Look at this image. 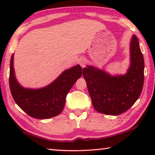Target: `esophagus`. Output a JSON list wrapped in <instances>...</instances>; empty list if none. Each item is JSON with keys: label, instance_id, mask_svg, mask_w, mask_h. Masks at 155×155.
Segmentation results:
<instances>
[{"label": "esophagus", "instance_id": "obj_1", "mask_svg": "<svg viewBox=\"0 0 155 155\" xmlns=\"http://www.w3.org/2000/svg\"><path fill=\"white\" fill-rule=\"evenodd\" d=\"M87 64V60L85 58H81L79 60V64L82 68L85 67V65Z\"/></svg>", "mask_w": 155, "mask_h": 155}]
</instances>
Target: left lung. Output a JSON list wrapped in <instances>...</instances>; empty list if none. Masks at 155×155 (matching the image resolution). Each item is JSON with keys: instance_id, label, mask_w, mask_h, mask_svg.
<instances>
[{"instance_id": "8db88e82", "label": "left lung", "mask_w": 155, "mask_h": 155, "mask_svg": "<svg viewBox=\"0 0 155 155\" xmlns=\"http://www.w3.org/2000/svg\"><path fill=\"white\" fill-rule=\"evenodd\" d=\"M130 67L124 75L111 76L91 65L83 68L91 103L98 112L120 115L129 109L140 97L143 85L144 61L135 35L130 40Z\"/></svg>"}]
</instances>
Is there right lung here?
<instances>
[{
  "label": "right lung",
  "instance_id": "1",
  "mask_svg": "<svg viewBox=\"0 0 155 155\" xmlns=\"http://www.w3.org/2000/svg\"><path fill=\"white\" fill-rule=\"evenodd\" d=\"M81 75L82 68L77 65L65 70L45 87L37 90L24 88L15 77L13 54L10 61V90L15 103L29 116L37 119L51 118L61 114L68 93Z\"/></svg>",
  "mask_w": 155,
  "mask_h": 155
}]
</instances>
